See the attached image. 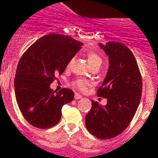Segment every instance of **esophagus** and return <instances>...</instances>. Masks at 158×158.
<instances>
[{
	"mask_svg": "<svg viewBox=\"0 0 158 158\" xmlns=\"http://www.w3.org/2000/svg\"><path fill=\"white\" fill-rule=\"evenodd\" d=\"M81 98H82V97H81L80 94H79L77 93L75 94V97H74V99H81Z\"/></svg>",
	"mask_w": 158,
	"mask_h": 158,
	"instance_id": "1",
	"label": "esophagus"
}]
</instances>
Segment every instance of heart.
I'll return each instance as SVG.
<instances>
[{
    "label": "heart",
    "instance_id": "1",
    "mask_svg": "<svg viewBox=\"0 0 158 158\" xmlns=\"http://www.w3.org/2000/svg\"><path fill=\"white\" fill-rule=\"evenodd\" d=\"M87 59H88V61L89 63L92 68H96V67H100L101 64L102 63V59L101 58V56L97 52L94 51H90L87 54ZM73 62V59H70V61L68 62V65H67V68H69L71 66ZM90 85V82L88 80H85L83 79H77L73 81V85L74 87L79 89L80 90H86L87 87Z\"/></svg>",
    "mask_w": 158,
    "mask_h": 158
}]
</instances>
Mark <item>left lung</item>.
<instances>
[{
    "label": "left lung",
    "instance_id": "left-lung-1",
    "mask_svg": "<svg viewBox=\"0 0 158 158\" xmlns=\"http://www.w3.org/2000/svg\"><path fill=\"white\" fill-rule=\"evenodd\" d=\"M99 45L108 56L109 68L97 96L108 101L104 106L91 101L85 125L91 135L108 139L122 133L131 123L140 101L143 82L137 61L128 47L116 41Z\"/></svg>",
    "mask_w": 158,
    "mask_h": 158
}]
</instances>
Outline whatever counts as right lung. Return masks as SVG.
Returning a JSON list of instances; mask_svg holds the SVG:
<instances>
[{
  "label": "right lung",
  "instance_id": "add662e5",
  "mask_svg": "<svg viewBox=\"0 0 158 158\" xmlns=\"http://www.w3.org/2000/svg\"><path fill=\"white\" fill-rule=\"evenodd\" d=\"M82 45L70 36L52 33L40 38L21 56L14 83L15 98L32 126L45 129L56 126L62 106L73 100L72 90L63 88L56 93L50 85Z\"/></svg>",
  "mask_w": 158,
  "mask_h": 158
}]
</instances>
